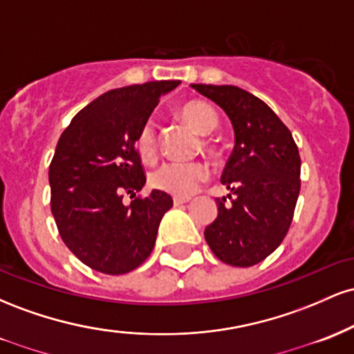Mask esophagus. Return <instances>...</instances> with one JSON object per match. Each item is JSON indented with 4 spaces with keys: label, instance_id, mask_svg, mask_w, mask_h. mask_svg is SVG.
<instances>
[{
    "label": "esophagus",
    "instance_id": "esophagus-1",
    "mask_svg": "<svg viewBox=\"0 0 354 354\" xmlns=\"http://www.w3.org/2000/svg\"><path fill=\"white\" fill-rule=\"evenodd\" d=\"M189 201V198H186V196H174L173 198V205L174 206H181V205H185V203H188Z\"/></svg>",
    "mask_w": 354,
    "mask_h": 354
}]
</instances>
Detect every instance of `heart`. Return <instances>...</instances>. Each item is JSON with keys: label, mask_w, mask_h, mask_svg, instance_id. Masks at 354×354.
<instances>
[{"label": "heart", "mask_w": 354, "mask_h": 354, "mask_svg": "<svg viewBox=\"0 0 354 354\" xmlns=\"http://www.w3.org/2000/svg\"><path fill=\"white\" fill-rule=\"evenodd\" d=\"M180 118L186 124L191 126L200 135H209L218 126V116L208 103L201 100L186 101L180 108ZM136 153L140 154L145 163H153L158 158V140L156 129L151 123H146L138 131ZM203 149L206 153H213L214 148L211 141L203 140ZM208 166L200 161L193 163H165L158 166L149 176L153 188L174 194V196H189L208 180Z\"/></svg>", "instance_id": "obj_1"}]
</instances>
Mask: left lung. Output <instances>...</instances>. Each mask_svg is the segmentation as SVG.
I'll list each match as a JSON object with an SVG mask.
<instances>
[{
    "mask_svg": "<svg viewBox=\"0 0 354 354\" xmlns=\"http://www.w3.org/2000/svg\"><path fill=\"white\" fill-rule=\"evenodd\" d=\"M223 108L234 129V148L221 183L231 193L216 200L218 218L205 238L218 259L253 266L281 245L301 188V158L290 129L265 101L238 86L191 84Z\"/></svg>",
    "mask_w": 354,
    "mask_h": 354,
    "instance_id": "8db88e82",
    "label": "left lung"
}]
</instances>
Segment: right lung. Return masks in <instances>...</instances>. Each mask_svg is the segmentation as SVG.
<instances>
[{
    "label": "right lung",
    "mask_w": 354,
    "mask_h": 354,
    "mask_svg": "<svg viewBox=\"0 0 354 354\" xmlns=\"http://www.w3.org/2000/svg\"><path fill=\"white\" fill-rule=\"evenodd\" d=\"M180 81H149L111 89L71 120L50 165L51 213L64 245L81 263L104 274L136 270L151 254L158 226L173 206L146 183L136 153L138 131L160 96ZM124 192L136 198L124 205Z\"/></svg>",
    "instance_id": "right-lung-1"
}]
</instances>
